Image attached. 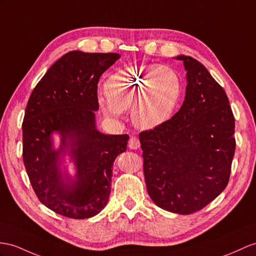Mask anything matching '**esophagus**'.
Here are the masks:
<instances>
[{"label":"esophagus","mask_w":256,"mask_h":256,"mask_svg":"<svg viewBox=\"0 0 256 256\" xmlns=\"http://www.w3.org/2000/svg\"><path fill=\"white\" fill-rule=\"evenodd\" d=\"M128 146L132 150L139 148H140V140L136 138V136H130L129 142H128Z\"/></svg>","instance_id":"obj_1"}]
</instances>
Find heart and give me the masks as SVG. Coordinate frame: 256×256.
Returning a JSON list of instances; mask_svg holds the SVG:
<instances>
[{
  "instance_id": "heart-1",
  "label": "heart",
  "mask_w": 256,
  "mask_h": 256,
  "mask_svg": "<svg viewBox=\"0 0 256 256\" xmlns=\"http://www.w3.org/2000/svg\"><path fill=\"white\" fill-rule=\"evenodd\" d=\"M108 98L98 103L108 116L132 108V120L141 129H154L172 117L182 94L178 74L158 64L130 66L106 80Z\"/></svg>"
}]
</instances>
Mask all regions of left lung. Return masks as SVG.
<instances>
[{
	"label": "left lung",
	"instance_id": "8db88e82",
	"mask_svg": "<svg viewBox=\"0 0 256 256\" xmlns=\"http://www.w3.org/2000/svg\"><path fill=\"white\" fill-rule=\"evenodd\" d=\"M182 108L160 127L139 134L148 196L182 215L202 210L225 190L236 150L234 117L225 90L191 56Z\"/></svg>",
	"mask_w": 256,
	"mask_h": 256
}]
</instances>
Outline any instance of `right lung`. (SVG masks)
<instances>
[{
  "mask_svg": "<svg viewBox=\"0 0 256 256\" xmlns=\"http://www.w3.org/2000/svg\"><path fill=\"white\" fill-rule=\"evenodd\" d=\"M120 58L117 53L68 52L48 68L36 86L22 122V158L40 202L74 220L96 216L108 204L113 164L126 151L128 134L96 129L98 82ZM61 134L58 150L52 134ZM68 152L76 166L74 178L60 170Z\"/></svg>",
  "mask_w": 256,
  "mask_h": 256,
  "instance_id": "1",
  "label": "right lung"
}]
</instances>
